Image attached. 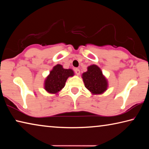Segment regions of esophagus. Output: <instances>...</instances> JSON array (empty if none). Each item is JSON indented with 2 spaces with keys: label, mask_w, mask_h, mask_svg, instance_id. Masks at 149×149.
Returning a JSON list of instances; mask_svg holds the SVG:
<instances>
[{
  "label": "esophagus",
  "mask_w": 149,
  "mask_h": 149,
  "mask_svg": "<svg viewBox=\"0 0 149 149\" xmlns=\"http://www.w3.org/2000/svg\"><path fill=\"white\" fill-rule=\"evenodd\" d=\"M75 74H76L77 75H79L80 74V70L78 68L75 69Z\"/></svg>",
  "instance_id": "1"
}]
</instances>
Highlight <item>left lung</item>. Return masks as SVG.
<instances>
[{
	"instance_id": "8db88e82",
	"label": "left lung",
	"mask_w": 149,
	"mask_h": 149,
	"mask_svg": "<svg viewBox=\"0 0 149 149\" xmlns=\"http://www.w3.org/2000/svg\"><path fill=\"white\" fill-rule=\"evenodd\" d=\"M85 87L92 95H101L107 90L108 81L100 68L95 64L87 67V71L82 74Z\"/></svg>"
}]
</instances>
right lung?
Returning <instances> with one entry per match:
<instances>
[{"mask_svg":"<svg viewBox=\"0 0 149 149\" xmlns=\"http://www.w3.org/2000/svg\"><path fill=\"white\" fill-rule=\"evenodd\" d=\"M74 75L72 69H64L60 64L54 65L45 80V91L50 94H58L64 87L68 78Z\"/></svg>","mask_w":149,"mask_h":149,"instance_id":"right-lung-1","label":"right lung"}]
</instances>
